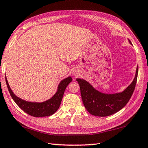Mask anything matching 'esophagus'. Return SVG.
Returning a JSON list of instances; mask_svg holds the SVG:
<instances>
[{"mask_svg": "<svg viewBox=\"0 0 148 148\" xmlns=\"http://www.w3.org/2000/svg\"><path fill=\"white\" fill-rule=\"evenodd\" d=\"M73 75H74V76H76V74H75V73H73Z\"/></svg>", "mask_w": 148, "mask_h": 148, "instance_id": "1", "label": "esophagus"}]
</instances>
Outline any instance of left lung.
I'll use <instances>...</instances> for the list:
<instances>
[{
    "instance_id": "1",
    "label": "left lung",
    "mask_w": 148,
    "mask_h": 148,
    "mask_svg": "<svg viewBox=\"0 0 148 148\" xmlns=\"http://www.w3.org/2000/svg\"><path fill=\"white\" fill-rule=\"evenodd\" d=\"M128 41L132 45L129 39ZM138 72V65L132 83L125 90L114 93H102L85 79L77 78L76 81L80 88L82 99L87 111L97 116H107L120 111L127 104L134 91Z\"/></svg>"
}]
</instances>
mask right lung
Segmentation results:
<instances>
[{
  "instance_id": "right-lung-1",
  "label": "right lung",
  "mask_w": 148,
  "mask_h": 148,
  "mask_svg": "<svg viewBox=\"0 0 148 148\" xmlns=\"http://www.w3.org/2000/svg\"><path fill=\"white\" fill-rule=\"evenodd\" d=\"M5 79L9 93L12 99L21 109L29 115L35 117L49 116L55 113L58 109L61 103L66 88L72 80L71 76H69L60 81L58 85L57 90L55 95L48 100L45 101L43 102H31L23 100L16 96L12 91L6 76Z\"/></svg>"
}]
</instances>
